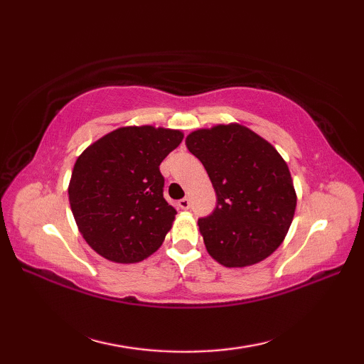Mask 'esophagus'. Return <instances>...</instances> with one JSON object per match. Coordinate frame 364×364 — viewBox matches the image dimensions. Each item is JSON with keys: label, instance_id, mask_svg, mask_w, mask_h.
Masks as SVG:
<instances>
[{"label": "esophagus", "instance_id": "obj_1", "mask_svg": "<svg viewBox=\"0 0 364 364\" xmlns=\"http://www.w3.org/2000/svg\"><path fill=\"white\" fill-rule=\"evenodd\" d=\"M178 206H180L181 210H189V208H191V200L188 197L178 200Z\"/></svg>", "mask_w": 364, "mask_h": 364}]
</instances>
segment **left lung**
Masks as SVG:
<instances>
[{
	"label": "left lung",
	"mask_w": 364,
	"mask_h": 364,
	"mask_svg": "<svg viewBox=\"0 0 364 364\" xmlns=\"http://www.w3.org/2000/svg\"><path fill=\"white\" fill-rule=\"evenodd\" d=\"M218 196L198 219L208 253L227 267L267 258L283 242L296 211V191L283 158L264 139L241 125H218L186 137Z\"/></svg>",
	"instance_id": "8db88e82"
}]
</instances>
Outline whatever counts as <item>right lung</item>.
Listing matches in <instances>:
<instances>
[{"instance_id": "1", "label": "right lung", "mask_w": 364, "mask_h": 364, "mask_svg": "<svg viewBox=\"0 0 364 364\" xmlns=\"http://www.w3.org/2000/svg\"><path fill=\"white\" fill-rule=\"evenodd\" d=\"M183 141L176 129L127 127L76 159L68 198L82 237L115 262H137L164 241L176 210L164 198L159 164Z\"/></svg>"}]
</instances>
